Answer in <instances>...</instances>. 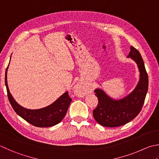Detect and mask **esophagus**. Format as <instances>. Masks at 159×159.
<instances>
[{
  "mask_svg": "<svg viewBox=\"0 0 159 159\" xmlns=\"http://www.w3.org/2000/svg\"><path fill=\"white\" fill-rule=\"evenodd\" d=\"M75 94L79 97H83L87 94V90L83 84L81 83H77L74 88Z\"/></svg>",
  "mask_w": 159,
  "mask_h": 159,
  "instance_id": "esophagus-1",
  "label": "esophagus"
}]
</instances>
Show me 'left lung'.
I'll list each match as a JSON object with an SVG mask.
<instances>
[{
  "label": "left lung",
  "instance_id": "1",
  "mask_svg": "<svg viewBox=\"0 0 159 159\" xmlns=\"http://www.w3.org/2000/svg\"><path fill=\"white\" fill-rule=\"evenodd\" d=\"M128 57L134 60L140 71V79L136 87L128 96L113 99L102 89L94 90L98 105L93 111L95 120L106 127H117L126 125L137 116L142 109L148 90V76L143 60L136 48H130Z\"/></svg>",
  "mask_w": 159,
  "mask_h": 159
}]
</instances>
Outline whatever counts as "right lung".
Masks as SVG:
<instances>
[{"mask_svg": "<svg viewBox=\"0 0 159 159\" xmlns=\"http://www.w3.org/2000/svg\"><path fill=\"white\" fill-rule=\"evenodd\" d=\"M8 66L5 71V83L7 89L8 99H9L10 104L14 111L26 122L31 124L32 125L37 126V127H49V126L56 125L61 122L67 113L68 108L71 102V99L69 96L68 92H66L56 102H54L47 107L36 110L24 108L14 100L10 92L7 80Z\"/></svg>", "mask_w": 159, "mask_h": 159, "instance_id": "add662e5", "label": "right lung"}]
</instances>
